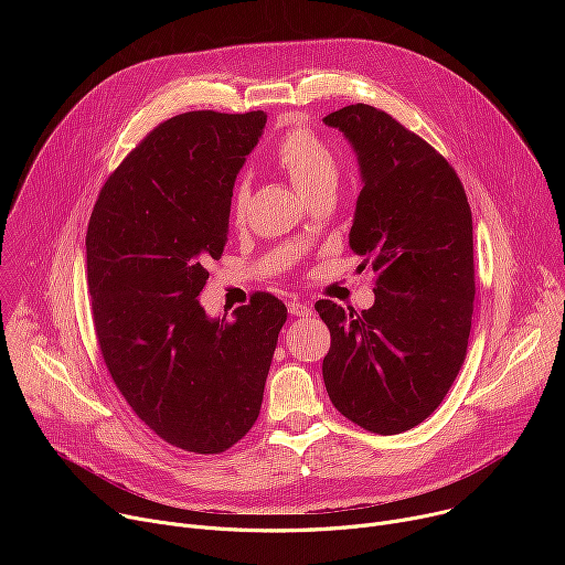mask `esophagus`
I'll list each match as a JSON object with an SVG mask.
<instances>
[{
	"instance_id": "esophagus-1",
	"label": "esophagus",
	"mask_w": 565,
	"mask_h": 565,
	"mask_svg": "<svg viewBox=\"0 0 565 565\" xmlns=\"http://www.w3.org/2000/svg\"><path fill=\"white\" fill-rule=\"evenodd\" d=\"M288 312L292 317H308L312 312V306L310 303H303V301H288Z\"/></svg>"
}]
</instances>
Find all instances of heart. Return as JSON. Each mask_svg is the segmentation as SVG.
Segmentation results:
<instances>
[{"mask_svg":"<svg viewBox=\"0 0 565 565\" xmlns=\"http://www.w3.org/2000/svg\"><path fill=\"white\" fill-rule=\"evenodd\" d=\"M277 166L288 174L292 185L310 201L335 190L340 179L338 158L333 149L308 127H292L284 134L275 153ZM248 181H236L230 196V216L234 223H244L248 210Z\"/></svg>","mask_w":565,"mask_h":565,"instance_id":"b5f03b06","label":"heart"}]
</instances>
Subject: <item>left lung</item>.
Listing matches in <instances>:
<instances>
[{
  "label": "left lung",
  "instance_id": "left-lung-1",
  "mask_svg": "<svg viewBox=\"0 0 565 565\" xmlns=\"http://www.w3.org/2000/svg\"><path fill=\"white\" fill-rule=\"evenodd\" d=\"M353 145L362 192L349 234L375 273V303L319 299L331 331L321 364L335 409L393 436L427 420L454 384L473 312V234L465 188L427 140L371 105L324 118Z\"/></svg>",
  "mask_w": 565,
  "mask_h": 565
}]
</instances>
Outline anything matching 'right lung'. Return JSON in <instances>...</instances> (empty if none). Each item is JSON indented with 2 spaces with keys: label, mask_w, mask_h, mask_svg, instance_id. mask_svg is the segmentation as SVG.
<instances>
[{
  "label": "right lung",
  "mask_w": 565,
  "mask_h": 565,
  "mask_svg": "<svg viewBox=\"0 0 565 565\" xmlns=\"http://www.w3.org/2000/svg\"><path fill=\"white\" fill-rule=\"evenodd\" d=\"M264 111H190L160 122L103 185L87 281L103 360L134 414L166 443L221 454L259 418L288 310L255 292L232 319L199 295L221 259L230 196Z\"/></svg>",
  "instance_id": "obj_1"
}]
</instances>
